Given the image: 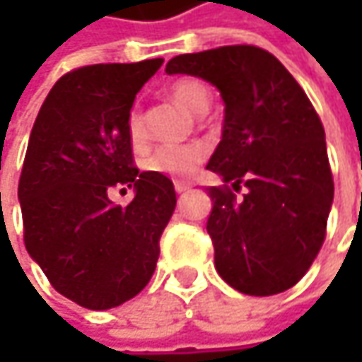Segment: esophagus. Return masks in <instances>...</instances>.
<instances>
[{"instance_id":"esophagus-1","label":"esophagus","mask_w":362,"mask_h":362,"mask_svg":"<svg viewBox=\"0 0 362 362\" xmlns=\"http://www.w3.org/2000/svg\"><path fill=\"white\" fill-rule=\"evenodd\" d=\"M189 189H191L189 183H183V181H177V183H175V191H177V193H185Z\"/></svg>"}]
</instances>
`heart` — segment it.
Segmentation results:
<instances>
[{
  "label": "heart",
  "mask_w": 362,
  "mask_h": 362,
  "mask_svg": "<svg viewBox=\"0 0 362 362\" xmlns=\"http://www.w3.org/2000/svg\"><path fill=\"white\" fill-rule=\"evenodd\" d=\"M171 98L195 117H203L211 105V94L197 78L177 80L171 86ZM129 134L132 145L141 146L146 141L145 119L139 108H134L129 117ZM205 159L207 148L203 145H163L146 157L145 169L151 173L167 175L177 181H185L199 171Z\"/></svg>",
  "instance_id": "b5f03b06"
}]
</instances>
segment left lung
Instances as JSON below:
<instances>
[{"mask_svg": "<svg viewBox=\"0 0 362 362\" xmlns=\"http://www.w3.org/2000/svg\"><path fill=\"white\" fill-rule=\"evenodd\" d=\"M165 72L207 80L226 105L207 169L245 193L235 199L228 185L207 189L217 274L250 296L292 288L322 247L334 197L325 129L308 96L256 46L181 54Z\"/></svg>", "mask_w": 362, "mask_h": 362, "instance_id": "1", "label": "left lung"}]
</instances>
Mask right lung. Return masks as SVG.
<instances>
[{"label": "right lung", "mask_w": 362, "mask_h": 362, "mask_svg": "<svg viewBox=\"0 0 362 362\" xmlns=\"http://www.w3.org/2000/svg\"><path fill=\"white\" fill-rule=\"evenodd\" d=\"M160 64L64 74L30 134L18 187L25 250L62 296L90 310L120 306L148 284L175 211L173 181L139 173L129 134L134 96ZM115 187L135 189L127 208L110 202Z\"/></svg>", "instance_id": "right-lung-1"}]
</instances>
